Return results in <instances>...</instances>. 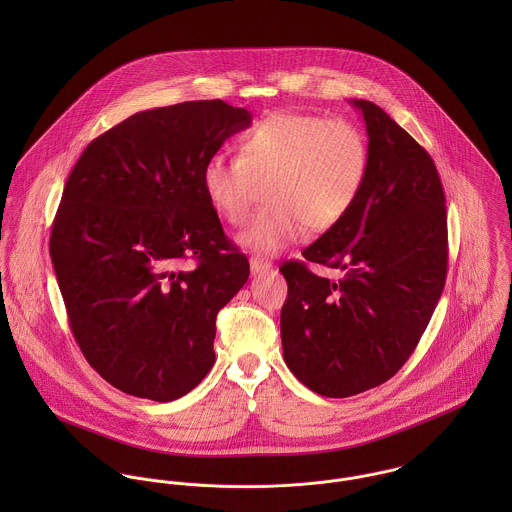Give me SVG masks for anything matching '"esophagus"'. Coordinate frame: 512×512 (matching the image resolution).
Wrapping results in <instances>:
<instances>
[{"mask_svg": "<svg viewBox=\"0 0 512 512\" xmlns=\"http://www.w3.org/2000/svg\"><path fill=\"white\" fill-rule=\"evenodd\" d=\"M250 270H252V274L268 272V270H272V262H268V260H264L260 256H252L250 258Z\"/></svg>", "mask_w": 512, "mask_h": 512, "instance_id": "34e87169", "label": "esophagus"}]
</instances>
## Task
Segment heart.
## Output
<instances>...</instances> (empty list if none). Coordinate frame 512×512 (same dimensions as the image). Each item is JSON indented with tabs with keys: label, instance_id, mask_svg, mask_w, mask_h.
I'll return each mask as SVG.
<instances>
[{
	"label": "heart",
	"instance_id": "1",
	"mask_svg": "<svg viewBox=\"0 0 512 512\" xmlns=\"http://www.w3.org/2000/svg\"><path fill=\"white\" fill-rule=\"evenodd\" d=\"M238 157L215 153L203 167V189L222 219L240 226L260 191L266 203L238 236L260 254H278L311 228L345 219L365 189L370 149L363 130L343 118L274 112L238 142Z\"/></svg>",
	"mask_w": 512,
	"mask_h": 512
}]
</instances>
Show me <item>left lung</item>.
Here are the masks:
<instances>
[{
	"instance_id": "obj_1",
	"label": "left lung",
	"mask_w": 512,
	"mask_h": 512,
	"mask_svg": "<svg viewBox=\"0 0 512 512\" xmlns=\"http://www.w3.org/2000/svg\"><path fill=\"white\" fill-rule=\"evenodd\" d=\"M363 112L370 167L351 213L301 254L341 270L333 282L305 262H284V361L327 398H347L392 378L414 353L447 274V213L430 153L380 106Z\"/></svg>"
}]
</instances>
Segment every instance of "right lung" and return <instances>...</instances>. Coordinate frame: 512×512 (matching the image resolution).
Listing matches in <instances>:
<instances>
[{"mask_svg": "<svg viewBox=\"0 0 512 512\" xmlns=\"http://www.w3.org/2000/svg\"><path fill=\"white\" fill-rule=\"evenodd\" d=\"M250 122L222 100L144 110L92 140L67 179L49 246L57 282L82 355L126 394L171 402L215 365L217 313L250 264L203 167Z\"/></svg>", "mask_w": 512, "mask_h": 512, "instance_id": "add662e5", "label": "right lung"}]
</instances>
